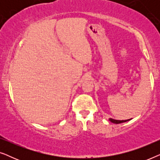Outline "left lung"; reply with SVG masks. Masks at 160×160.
<instances>
[{
  "instance_id": "1",
  "label": "left lung",
  "mask_w": 160,
  "mask_h": 160,
  "mask_svg": "<svg viewBox=\"0 0 160 160\" xmlns=\"http://www.w3.org/2000/svg\"><path fill=\"white\" fill-rule=\"evenodd\" d=\"M130 119H127V120H116V119H111L110 118L109 119V121L112 122V123H114V124H120V123H123V122H128L129 120Z\"/></svg>"
}]
</instances>
